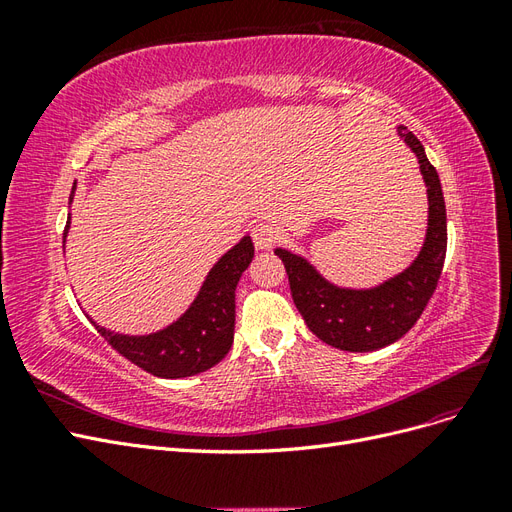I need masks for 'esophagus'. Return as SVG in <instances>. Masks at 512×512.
Instances as JSON below:
<instances>
[{
	"instance_id": "esophagus-1",
	"label": "esophagus",
	"mask_w": 512,
	"mask_h": 512,
	"mask_svg": "<svg viewBox=\"0 0 512 512\" xmlns=\"http://www.w3.org/2000/svg\"><path fill=\"white\" fill-rule=\"evenodd\" d=\"M277 237H280V232H277V226L273 222H258L252 228V241L256 250H271Z\"/></svg>"
}]
</instances>
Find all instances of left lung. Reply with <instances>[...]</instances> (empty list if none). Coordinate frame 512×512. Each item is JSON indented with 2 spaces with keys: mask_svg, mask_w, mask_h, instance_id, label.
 <instances>
[{
  "mask_svg": "<svg viewBox=\"0 0 512 512\" xmlns=\"http://www.w3.org/2000/svg\"><path fill=\"white\" fill-rule=\"evenodd\" d=\"M397 134L421 164L429 200L425 243L408 269L374 288H342L322 277L307 258L284 247L275 250L286 267L292 301L309 331L339 350L371 352L404 337L421 318L444 267L446 207L440 177L421 141L406 126H399Z\"/></svg>",
  "mask_w": 512,
  "mask_h": 512,
  "instance_id": "obj_1",
  "label": "left lung"
}]
</instances>
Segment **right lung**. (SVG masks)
Wrapping results in <instances>:
<instances>
[{
	"instance_id": "add662e5",
	"label": "right lung",
	"mask_w": 512,
	"mask_h": 512,
	"mask_svg": "<svg viewBox=\"0 0 512 512\" xmlns=\"http://www.w3.org/2000/svg\"><path fill=\"white\" fill-rule=\"evenodd\" d=\"M76 190L72 185L70 203ZM70 215L64 230V245ZM254 258V243L243 237L215 262L196 299L173 324L149 335H121L94 322L98 333L121 356L158 378H188L218 365L235 337V290Z\"/></svg>"
}]
</instances>
